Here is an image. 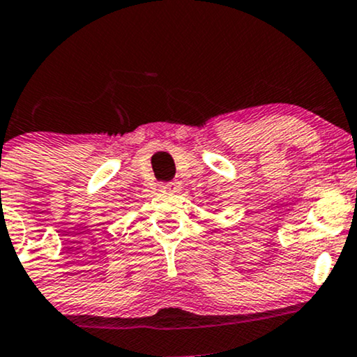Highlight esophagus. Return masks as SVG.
Wrapping results in <instances>:
<instances>
[{
  "mask_svg": "<svg viewBox=\"0 0 357 357\" xmlns=\"http://www.w3.org/2000/svg\"><path fill=\"white\" fill-rule=\"evenodd\" d=\"M161 188L165 191H171V192H176L179 191V188H181V184H179V181H167V183H162Z\"/></svg>",
  "mask_w": 357,
  "mask_h": 357,
  "instance_id": "34e87169",
  "label": "esophagus"
}]
</instances>
